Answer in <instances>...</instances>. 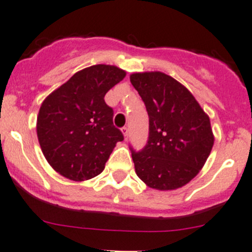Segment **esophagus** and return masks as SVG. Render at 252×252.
Segmentation results:
<instances>
[{"label":"esophagus","mask_w":252,"mask_h":252,"mask_svg":"<svg viewBox=\"0 0 252 252\" xmlns=\"http://www.w3.org/2000/svg\"><path fill=\"white\" fill-rule=\"evenodd\" d=\"M122 133H123V136H124V140H128V136H129V130L126 126H124V128H122Z\"/></svg>","instance_id":"34e87169"}]
</instances>
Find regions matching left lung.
<instances>
[{
    "label": "left lung",
    "instance_id": "left-lung-1",
    "mask_svg": "<svg viewBox=\"0 0 252 252\" xmlns=\"http://www.w3.org/2000/svg\"><path fill=\"white\" fill-rule=\"evenodd\" d=\"M148 113L150 135L140 152L131 150L135 173L151 189L171 190L187 185L214 146L210 118L184 84L151 71L130 75Z\"/></svg>",
    "mask_w": 252,
    "mask_h": 252
}]
</instances>
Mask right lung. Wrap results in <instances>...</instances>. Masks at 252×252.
<instances>
[{
    "instance_id": "add662e5",
    "label": "right lung",
    "mask_w": 252,
    "mask_h": 252,
    "mask_svg": "<svg viewBox=\"0 0 252 252\" xmlns=\"http://www.w3.org/2000/svg\"><path fill=\"white\" fill-rule=\"evenodd\" d=\"M126 75L113 65L89 66L43 100L37 137L47 161L62 176L86 181L102 173L116 144L123 140L104 97Z\"/></svg>"
}]
</instances>
